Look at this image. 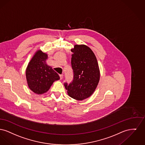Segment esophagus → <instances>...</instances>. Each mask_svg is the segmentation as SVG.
Returning <instances> with one entry per match:
<instances>
[{
    "mask_svg": "<svg viewBox=\"0 0 145 145\" xmlns=\"http://www.w3.org/2000/svg\"><path fill=\"white\" fill-rule=\"evenodd\" d=\"M59 76H60V79L61 80L63 78V75H59Z\"/></svg>",
    "mask_w": 145,
    "mask_h": 145,
    "instance_id": "obj_1",
    "label": "esophagus"
}]
</instances>
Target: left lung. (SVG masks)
<instances>
[{"label": "left lung", "instance_id": "8db88e82", "mask_svg": "<svg viewBox=\"0 0 145 145\" xmlns=\"http://www.w3.org/2000/svg\"><path fill=\"white\" fill-rule=\"evenodd\" d=\"M73 80L64 83L68 95L73 99L82 100L89 97L95 90L100 79L97 59L88 46L76 45L71 50Z\"/></svg>", "mask_w": 145, "mask_h": 145}]
</instances>
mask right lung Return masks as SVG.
<instances>
[{
	"instance_id": "add662e5",
	"label": "right lung",
	"mask_w": 145,
	"mask_h": 145,
	"mask_svg": "<svg viewBox=\"0 0 145 145\" xmlns=\"http://www.w3.org/2000/svg\"><path fill=\"white\" fill-rule=\"evenodd\" d=\"M47 54L38 51L26 69V78L29 88L38 94L46 93L54 81L60 77L51 67L47 65Z\"/></svg>"
}]
</instances>
